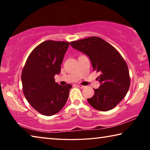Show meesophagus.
<instances>
[{
    "label": "esophagus",
    "mask_w": 150,
    "mask_h": 150,
    "mask_svg": "<svg viewBox=\"0 0 150 150\" xmlns=\"http://www.w3.org/2000/svg\"><path fill=\"white\" fill-rule=\"evenodd\" d=\"M77 87L79 88H84L85 87V86H83V85H77Z\"/></svg>",
    "instance_id": "1"
}]
</instances>
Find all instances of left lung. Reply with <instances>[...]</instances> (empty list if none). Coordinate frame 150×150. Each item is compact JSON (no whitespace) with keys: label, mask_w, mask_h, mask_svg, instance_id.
<instances>
[{"label":"left lung","mask_w":150,"mask_h":150,"mask_svg":"<svg viewBox=\"0 0 150 150\" xmlns=\"http://www.w3.org/2000/svg\"><path fill=\"white\" fill-rule=\"evenodd\" d=\"M75 50L90 59L94 71L99 72L100 85L95 95L88 98L96 110L108 111L115 107L126 95L130 85L129 71L125 61L115 47L98 37L71 42Z\"/></svg>","instance_id":"obj_1"}]
</instances>
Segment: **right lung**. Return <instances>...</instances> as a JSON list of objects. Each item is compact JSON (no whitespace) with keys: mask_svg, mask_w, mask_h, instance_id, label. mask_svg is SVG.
<instances>
[{"mask_svg":"<svg viewBox=\"0 0 150 150\" xmlns=\"http://www.w3.org/2000/svg\"><path fill=\"white\" fill-rule=\"evenodd\" d=\"M69 42L48 40L32 51L23 68L21 80L23 93L30 105L45 116L62 110L69 97L72 86L55 82L59 75Z\"/></svg>","mask_w":150,"mask_h":150,"instance_id":"right-lung-1","label":"right lung"}]
</instances>
